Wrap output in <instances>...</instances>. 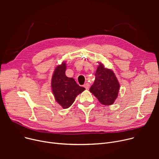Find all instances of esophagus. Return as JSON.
I'll use <instances>...</instances> for the list:
<instances>
[{"label":"esophagus","instance_id":"34e87169","mask_svg":"<svg viewBox=\"0 0 159 159\" xmlns=\"http://www.w3.org/2000/svg\"><path fill=\"white\" fill-rule=\"evenodd\" d=\"M89 83H86V84H84V87L86 89H88L89 88Z\"/></svg>","mask_w":159,"mask_h":159}]
</instances>
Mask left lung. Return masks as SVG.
Returning <instances> with one entry per match:
<instances>
[{"instance_id": "1", "label": "left lung", "mask_w": 159, "mask_h": 159, "mask_svg": "<svg viewBox=\"0 0 159 159\" xmlns=\"http://www.w3.org/2000/svg\"><path fill=\"white\" fill-rule=\"evenodd\" d=\"M95 72V80L89 91L105 106L111 105L118 97L119 82L111 70L104 68L101 62Z\"/></svg>"}]
</instances>
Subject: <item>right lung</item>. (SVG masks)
Listing matches in <instances>:
<instances>
[{
    "label": "right lung",
    "instance_id": "right-lung-1",
    "mask_svg": "<svg viewBox=\"0 0 159 159\" xmlns=\"http://www.w3.org/2000/svg\"><path fill=\"white\" fill-rule=\"evenodd\" d=\"M66 64L63 62L56 67L52 79V92L57 103L64 109L70 107L77 96L85 89L73 78L66 77Z\"/></svg>",
    "mask_w": 159,
    "mask_h": 159
}]
</instances>
